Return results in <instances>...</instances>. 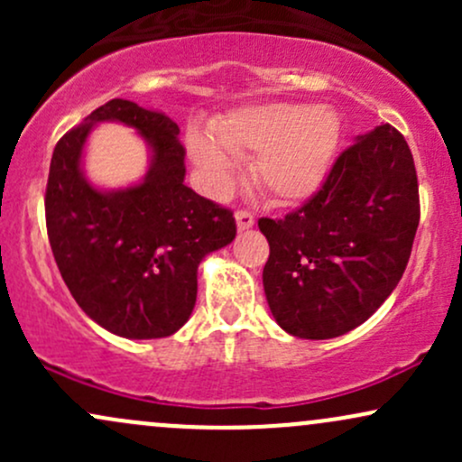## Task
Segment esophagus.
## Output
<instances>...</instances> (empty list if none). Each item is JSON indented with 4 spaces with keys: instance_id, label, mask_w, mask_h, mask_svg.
Masks as SVG:
<instances>
[{
    "instance_id": "1",
    "label": "esophagus",
    "mask_w": 462,
    "mask_h": 462,
    "mask_svg": "<svg viewBox=\"0 0 462 462\" xmlns=\"http://www.w3.org/2000/svg\"><path fill=\"white\" fill-rule=\"evenodd\" d=\"M236 227L238 230H249L254 226V215L249 210H236Z\"/></svg>"
}]
</instances>
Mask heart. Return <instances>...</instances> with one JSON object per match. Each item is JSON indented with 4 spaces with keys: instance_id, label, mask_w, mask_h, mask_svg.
Returning a JSON list of instances; mask_svg holds the SVG:
<instances>
[{
    "instance_id": "b5f03b06",
    "label": "heart",
    "mask_w": 462,
    "mask_h": 462,
    "mask_svg": "<svg viewBox=\"0 0 462 462\" xmlns=\"http://www.w3.org/2000/svg\"><path fill=\"white\" fill-rule=\"evenodd\" d=\"M213 136L189 132V152L215 187L230 182L236 156H252V178L275 204H300L328 178L343 139L341 115L330 106L273 102L245 106L215 121Z\"/></svg>"
}]
</instances>
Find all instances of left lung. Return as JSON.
Instances as JSON below:
<instances>
[{
    "label": "left lung",
    "mask_w": 462,
    "mask_h": 462,
    "mask_svg": "<svg viewBox=\"0 0 462 462\" xmlns=\"http://www.w3.org/2000/svg\"><path fill=\"white\" fill-rule=\"evenodd\" d=\"M419 226V184L404 136L384 124L358 136L321 189L282 219H258L269 241L264 295L300 338L341 337L393 293Z\"/></svg>",
    "instance_id": "obj_1"
}]
</instances>
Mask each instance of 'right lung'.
Instances as JSON below:
<instances>
[{"instance_id":"1","label":"right lung","mask_w":462,"mask_h":462,"mask_svg":"<svg viewBox=\"0 0 462 462\" xmlns=\"http://www.w3.org/2000/svg\"><path fill=\"white\" fill-rule=\"evenodd\" d=\"M99 120H119L146 136L152 164L136 188L99 191L81 176L83 143ZM180 128L158 110L110 99L56 143L45 190L51 252L73 300L116 337L178 332L198 298L206 254L236 236L230 208L184 184Z\"/></svg>"}]
</instances>
